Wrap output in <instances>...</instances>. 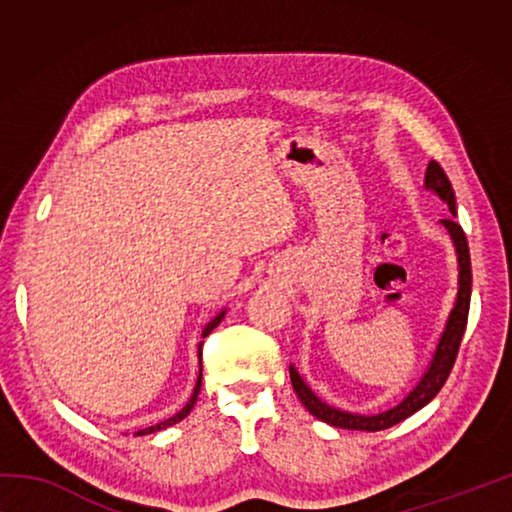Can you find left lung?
Returning a JSON list of instances; mask_svg holds the SVG:
<instances>
[{
	"label": "left lung",
	"mask_w": 512,
	"mask_h": 512,
	"mask_svg": "<svg viewBox=\"0 0 512 512\" xmlns=\"http://www.w3.org/2000/svg\"><path fill=\"white\" fill-rule=\"evenodd\" d=\"M424 185L433 189L443 201L447 203L449 212L452 216H447L440 223L449 230V235L454 239L456 253H458V296H456V305L449 314L447 327L443 332V339H440L436 354H433V361L429 370L424 372V377L420 379V384L413 388V391L404 397V400L395 406V409L379 413V415H352L334 409V406H327L325 402H320L318 397L311 393V388L300 379L296 368H289L291 375V384L293 391L300 397V402L305 404V409L314 415V418L323 420L332 427L339 429H354V431H384L393 424L402 422L413 415L415 411H420L422 406H427L433 397L438 395L440 388L445 386V381L449 377V372L454 368L458 348H461L465 327H467V314H470V296H472V266H470V248H467V239L461 225L454 221L456 216V198H454V189L452 183H449L447 173L436 160L429 162L427 167V178H424Z\"/></svg>",
	"instance_id": "8db88e82"
}]
</instances>
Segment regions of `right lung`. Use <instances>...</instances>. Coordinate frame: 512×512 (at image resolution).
Segmentation results:
<instances>
[{
    "label": "right lung",
    "instance_id": "obj_1",
    "mask_svg": "<svg viewBox=\"0 0 512 512\" xmlns=\"http://www.w3.org/2000/svg\"><path fill=\"white\" fill-rule=\"evenodd\" d=\"M223 320V314H219L216 316L210 325H207L205 329H203V336H207L212 332V329L219 325ZM201 381H203V366H201V372H198V381H196V388H194V395L189 397V402L183 406V411H178L176 415H173V418H169V420H164V422H160V424H153V427H146V429H142V431H137V436H146V433H155V431H160V429H167V427H171V424H176V422H180L183 418H187L189 415V411L194 409V404H196V397H198V393H201Z\"/></svg>",
    "mask_w": 512,
    "mask_h": 512
}]
</instances>
